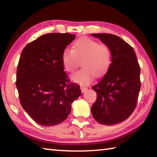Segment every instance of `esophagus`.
I'll return each mask as SVG.
<instances>
[{"label":"esophagus","mask_w":157,"mask_h":157,"mask_svg":"<svg viewBox=\"0 0 157 157\" xmlns=\"http://www.w3.org/2000/svg\"><path fill=\"white\" fill-rule=\"evenodd\" d=\"M80 89H81V91L82 92V93H84V92H86V91H87V88L86 86H80Z\"/></svg>","instance_id":"1"}]
</instances>
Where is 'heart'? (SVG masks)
Listing matches in <instances>:
<instances>
[{
	"mask_svg": "<svg viewBox=\"0 0 157 157\" xmlns=\"http://www.w3.org/2000/svg\"><path fill=\"white\" fill-rule=\"evenodd\" d=\"M111 51L107 44H99L90 38H82L74 44L73 48L63 50L62 59L65 70L73 72L82 61L81 70L71 75V79L82 85L89 84L94 75L101 77L107 72L111 63Z\"/></svg>",
	"mask_w": 157,
	"mask_h": 157,
	"instance_id": "b5f03b06",
	"label": "heart"
}]
</instances>
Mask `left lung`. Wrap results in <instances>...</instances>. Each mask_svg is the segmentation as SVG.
Returning a JSON list of instances; mask_svg holds the SVG:
<instances>
[{
  "mask_svg": "<svg viewBox=\"0 0 157 157\" xmlns=\"http://www.w3.org/2000/svg\"><path fill=\"white\" fill-rule=\"evenodd\" d=\"M109 47L111 63L104 78L92 89L97 99L91 107L95 120L105 125L124 121L136 108L140 89V68L134 48L111 34H91Z\"/></svg>",
  "mask_w": 157,
  "mask_h": 157,
  "instance_id": "left-lung-1",
  "label": "left lung"
}]
</instances>
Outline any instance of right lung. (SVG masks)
I'll return each mask as SVG.
<instances>
[{
  "mask_svg": "<svg viewBox=\"0 0 157 157\" xmlns=\"http://www.w3.org/2000/svg\"><path fill=\"white\" fill-rule=\"evenodd\" d=\"M75 38L69 33H49L26 45L17 71L16 86L22 107L41 125L64 121L71 104L82 92L63 71L62 52Z\"/></svg>",
  "mask_w": 157,
  "mask_h": 157,
  "instance_id": "1",
  "label": "right lung"
}]
</instances>
